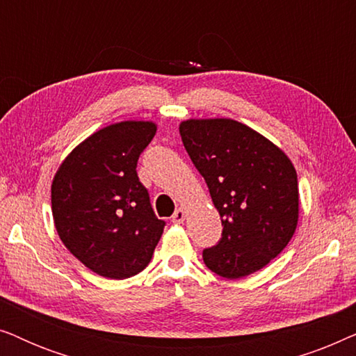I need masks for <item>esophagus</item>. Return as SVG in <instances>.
I'll use <instances>...</instances> for the list:
<instances>
[{
	"label": "esophagus",
	"instance_id": "34e87169",
	"mask_svg": "<svg viewBox=\"0 0 356 356\" xmlns=\"http://www.w3.org/2000/svg\"><path fill=\"white\" fill-rule=\"evenodd\" d=\"M184 217H186V212H184V209L178 207L175 213L172 216V222L173 223H183L184 222Z\"/></svg>",
	"mask_w": 356,
	"mask_h": 356
}]
</instances>
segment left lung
<instances>
[{"mask_svg":"<svg viewBox=\"0 0 356 356\" xmlns=\"http://www.w3.org/2000/svg\"><path fill=\"white\" fill-rule=\"evenodd\" d=\"M179 134L222 218V238L202 251L204 264L225 279L262 269L284 251L298 223L293 163L235 120H188Z\"/></svg>","mask_w":356,"mask_h":356,"instance_id":"obj_1","label":"left lung"}]
</instances>
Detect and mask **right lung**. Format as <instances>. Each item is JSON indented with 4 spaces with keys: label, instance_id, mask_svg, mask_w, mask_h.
<instances>
[{
    "label": "right lung",
    "instance_id": "1",
    "mask_svg": "<svg viewBox=\"0 0 356 356\" xmlns=\"http://www.w3.org/2000/svg\"><path fill=\"white\" fill-rule=\"evenodd\" d=\"M155 131L152 121L106 126L77 145L53 178L51 212L63 245L106 279L144 270L163 233L136 172Z\"/></svg>",
    "mask_w": 356,
    "mask_h": 356
}]
</instances>
